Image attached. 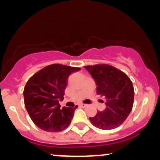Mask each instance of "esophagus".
Here are the masks:
<instances>
[{
	"label": "esophagus",
	"instance_id": "1",
	"mask_svg": "<svg viewBox=\"0 0 160 160\" xmlns=\"http://www.w3.org/2000/svg\"><path fill=\"white\" fill-rule=\"evenodd\" d=\"M79 105H80L81 108H85V107H86V106H87V104H83V103H81V104H79Z\"/></svg>",
	"mask_w": 160,
	"mask_h": 160
}]
</instances>
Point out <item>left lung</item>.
Segmentation results:
<instances>
[{
  "label": "left lung",
  "mask_w": 160,
  "mask_h": 160,
  "mask_svg": "<svg viewBox=\"0 0 160 160\" xmlns=\"http://www.w3.org/2000/svg\"><path fill=\"white\" fill-rule=\"evenodd\" d=\"M94 78L97 94L106 98L104 111H97L89 117L91 123L103 130L120 126L129 115L134 103V87L132 80L120 70L107 64L84 66Z\"/></svg>",
  "instance_id": "8db88e82"
}]
</instances>
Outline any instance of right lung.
Returning <instances> with one entry per match:
<instances>
[{"mask_svg":"<svg viewBox=\"0 0 160 160\" xmlns=\"http://www.w3.org/2000/svg\"><path fill=\"white\" fill-rule=\"evenodd\" d=\"M80 68L60 64L46 66L29 78L24 88V102L32 120L38 128L49 132L65 130L71 124L75 108L63 107L69 75Z\"/></svg>","mask_w":160,"mask_h":160,"instance_id":"add662e5","label":"right lung"}]
</instances>
